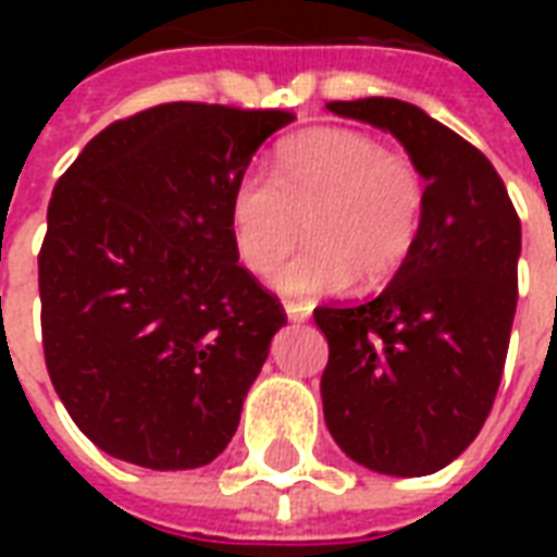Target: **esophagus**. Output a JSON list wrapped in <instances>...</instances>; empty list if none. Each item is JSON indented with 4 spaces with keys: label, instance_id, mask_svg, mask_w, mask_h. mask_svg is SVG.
Instances as JSON below:
<instances>
[{
    "label": "esophagus",
    "instance_id": "esophagus-1",
    "mask_svg": "<svg viewBox=\"0 0 557 557\" xmlns=\"http://www.w3.org/2000/svg\"><path fill=\"white\" fill-rule=\"evenodd\" d=\"M283 310H286V315H289L292 322H307V319H310V304L286 301L283 304Z\"/></svg>",
    "mask_w": 557,
    "mask_h": 557
}]
</instances>
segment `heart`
<instances>
[{"instance_id":"b5f03b06","label":"heart","mask_w":557,"mask_h":557,"mask_svg":"<svg viewBox=\"0 0 557 557\" xmlns=\"http://www.w3.org/2000/svg\"><path fill=\"white\" fill-rule=\"evenodd\" d=\"M426 208V182L406 154L351 127H315L286 139L274 178L247 170L230 196V232L247 271H280L286 295H327L355 283L379 289L409 262Z\"/></svg>"}]
</instances>
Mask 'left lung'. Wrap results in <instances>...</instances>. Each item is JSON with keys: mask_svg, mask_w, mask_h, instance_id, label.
<instances>
[{"mask_svg": "<svg viewBox=\"0 0 557 557\" xmlns=\"http://www.w3.org/2000/svg\"><path fill=\"white\" fill-rule=\"evenodd\" d=\"M382 127L426 178L418 244L373 301L315 307L325 423L358 466L423 478L478 438L510 346L522 226L483 151L397 98L331 101Z\"/></svg>", "mask_w": 557, "mask_h": 557, "instance_id": "8db88e82", "label": "left lung"}]
</instances>
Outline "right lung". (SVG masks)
<instances>
[{
    "instance_id": "1",
    "label": "right lung",
    "mask_w": 557,
    "mask_h": 557,
    "mask_svg": "<svg viewBox=\"0 0 557 557\" xmlns=\"http://www.w3.org/2000/svg\"><path fill=\"white\" fill-rule=\"evenodd\" d=\"M286 110L160 103L103 127L55 182L38 253L44 361L103 454L208 466L286 325L238 265L230 196Z\"/></svg>"
}]
</instances>
